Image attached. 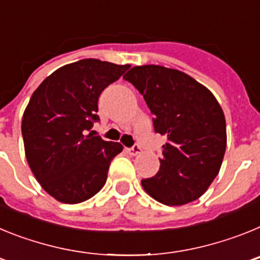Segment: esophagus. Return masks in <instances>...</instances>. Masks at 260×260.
<instances>
[{
  "label": "esophagus",
  "mask_w": 260,
  "mask_h": 260,
  "mask_svg": "<svg viewBox=\"0 0 260 260\" xmlns=\"http://www.w3.org/2000/svg\"><path fill=\"white\" fill-rule=\"evenodd\" d=\"M128 153L132 156H138V155H141L142 153V148L139 146H134L132 147V148H128Z\"/></svg>",
  "instance_id": "esophagus-1"
}]
</instances>
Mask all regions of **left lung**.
Wrapping results in <instances>:
<instances>
[{
    "mask_svg": "<svg viewBox=\"0 0 260 260\" xmlns=\"http://www.w3.org/2000/svg\"><path fill=\"white\" fill-rule=\"evenodd\" d=\"M143 95L153 127L167 137L160 169L142 180L144 191L167 206H182L207 191L226 148L224 112L207 87L176 69L134 66L123 75Z\"/></svg>",
    "mask_w": 260,
    "mask_h": 260,
    "instance_id": "1",
    "label": "left lung"
}]
</instances>
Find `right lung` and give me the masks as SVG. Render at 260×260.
Segmentation results:
<instances>
[{
	"label": "right lung",
	"mask_w": 260,
	"mask_h": 260,
	"mask_svg": "<svg viewBox=\"0 0 260 260\" xmlns=\"http://www.w3.org/2000/svg\"><path fill=\"white\" fill-rule=\"evenodd\" d=\"M130 65L86 58L45 78L23 113L24 152L41 187L56 201L75 204L92 198L107 182L117 142L88 133L98 121V100L105 87Z\"/></svg>",
	"instance_id": "add662e5"
}]
</instances>
